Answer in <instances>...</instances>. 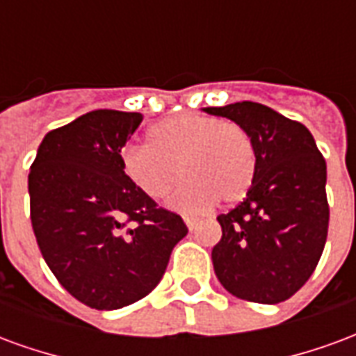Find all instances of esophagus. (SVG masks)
<instances>
[{"instance_id":"34e87169","label":"esophagus","mask_w":356,"mask_h":356,"mask_svg":"<svg viewBox=\"0 0 356 356\" xmlns=\"http://www.w3.org/2000/svg\"><path fill=\"white\" fill-rule=\"evenodd\" d=\"M185 223H186V227L191 229V231H194V229H196V225H198V221H196L194 217H188V216H186V217H185Z\"/></svg>"}]
</instances>
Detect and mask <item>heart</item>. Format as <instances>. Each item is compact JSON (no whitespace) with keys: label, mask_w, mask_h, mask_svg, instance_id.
Segmentation results:
<instances>
[{"label":"heart","mask_w":356,"mask_h":356,"mask_svg":"<svg viewBox=\"0 0 356 356\" xmlns=\"http://www.w3.org/2000/svg\"><path fill=\"white\" fill-rule=\"evenodd\" d=\"M122 170L150 200H163L181 179L171 206L202 211L213 200L236 204L254 185L257 154L244 125L217 116L185 112L148 131V148L129 145Z\"/></svg>","instance_id":"heart-1"}]
</instances>
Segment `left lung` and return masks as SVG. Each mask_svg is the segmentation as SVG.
<instances>
[{"label": "left lung", "mask_w": 356, "mask_h": 356, "mask_svg": "<svg viewBox=\"0 0 356 356\" xmlns=\"http://www.w3.org/2000/svg\"><path fill=\"white\" fill-rule=\"evenodd\" d=\"M244 125L255 145L250 193L217 221L211 250L227 291L254 303L290 299L311 278L328 236L326 160L305 125L252 101L204 108Z\"/></svg>", "instance_id": "left-lung-1"}]
</instances>
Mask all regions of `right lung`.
Segmentation results:
<instances>
[{"mask_svg":"<svg viewBox=\"0 0 356 356\" xmlns=\"http://www.w3.org/2000/svg\"><path fill=\"white\" fill-rule=\"evenodd\" d=\"M139 112L93 110L49 131L28 175L43 259L72 298L97 311L131 305L162 280L185 221L131 185L122 148Z\"/></svg>","mask_w":356,"mask_h":356,"instance_id":"obj_1","label":"right lung"}]
</instances>
